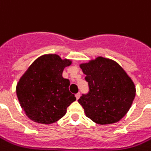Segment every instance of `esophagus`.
<instances>
[{
    "instance_id": "1",
    "label": "esophagus",
    "mask_w": 151,
    "mask_h": 151,
    "mask_svg": "<svg viewBox=\"0 0 151 151\" xmlns=\"http://www.w3.org/2000/svg\"><path fill=\"white\" fill-rule=\"evenodd\" d=\"M76 100H78L80 98V93H77L76 95Z\"/></svg>"
}]
</instances>
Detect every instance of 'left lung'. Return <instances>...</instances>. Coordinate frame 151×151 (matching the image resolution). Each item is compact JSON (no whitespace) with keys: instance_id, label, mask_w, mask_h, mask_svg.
Listing matches in <instances>:
<instances>
[{"instance_id":"1","label":"left lung","mask_w":151,"mask_h":151,"mask_svg":"<svg viewBox=\"0 0 151 151\" xmlns=\"http://www.w3.org/2000/svg\"><path fill=\"white\" fill-rule=\"evenodd\" d=\"M89 86L78 103L96 123H117L127 113L136 96L132 78L116 61L99 56L79 65Z\"/></svg>"}]
</instances>
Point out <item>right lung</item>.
<instances>
[{"instance_id":"right-lung-1","label":"right lung","mask_w":151,"mask_h":151,"mask_svg":"<svg viewBox=\"0 0 151 151\" xmlns=\"http://www.w3.org/2000/svg\"><path fill=\"white\" fill-rule=\"evenodd\" d=\"M72 63L71 59H62L58 55H43L20 78L16 86L17 99L32 121L41 124L55 123L76 101L68 90L69 80L62 77L64 68Z\"/></svg>"}]
</instances>
